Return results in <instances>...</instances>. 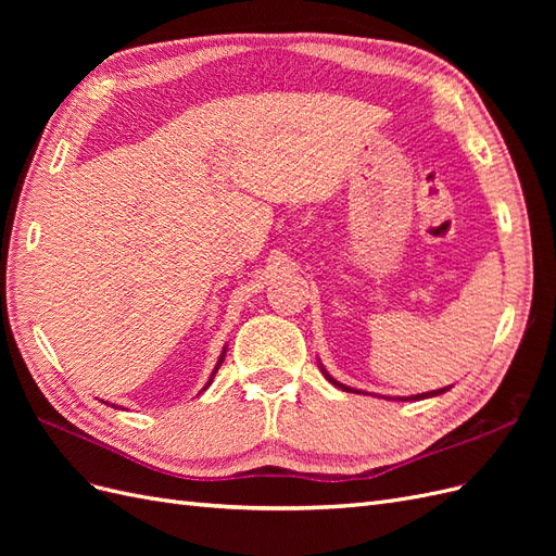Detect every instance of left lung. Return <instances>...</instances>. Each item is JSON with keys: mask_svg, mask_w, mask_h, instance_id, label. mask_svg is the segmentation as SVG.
<instances>
[{"mask_svg": "<svg viewBox=\"0 0 556 556\" xmlns=\"http://www.w3.org/2000/svg\"><path fill=\"white\" fill-rule=\"evenodd\" d=\"M323 374L327 376V380L331 382V384H336V387H341V390H345V392H355V390H350V387H345V384H341V382H336L327 371H325V368H323ZM445 392V387H443V390H433V392H425V394H415L413 399H429V396H439V394H443Z\"/></svg>", "mask_w": 556, "mask_h": 556, "instance_id": "8db88e82", "label": "left lung"}]
</instances>
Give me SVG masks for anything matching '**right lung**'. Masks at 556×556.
I'll return each instance as SVG.
<instances>
[{"instance_id": "obj_1", "label": "right lung", "mask_w": 556, "mask_h": 556, "mask_svg": "<svg viewBox=\"0 0 556 556\" xmlns=\"http://www.w3.org/2000/svg\"><path fill=\"white\" fill-rule=\"evenodd\" d=\"M225 352H227V348L223 350V355H220V359H217V366H215V371L211 374V380H213V376L217 374V368H220V364H223V359H225ZM211 380H208V384H211ZM208 384H206V387H208ZM206 387H204V390H206Z\"/></svg>"}]
</instances>
